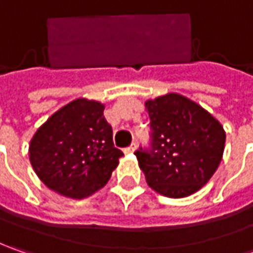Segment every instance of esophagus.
<instances>
[{"label":"esophagus","instance_id":"34e87169","mask_svg":"<svg viewBox=\"0 0 253 253\" xmlns=\"http://www.w3.org/2000/svg\"><path fill=\"white\" fill-rule=\"evenodd\" d=\"M135 149H136V143L133 142L131 146L125 148V149H124V152H125V153H131V152H133V151H135Z\"/></svg>","mask_w":253,"mask_h":253}]
</instances>
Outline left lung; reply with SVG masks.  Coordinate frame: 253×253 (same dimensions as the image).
<instances>
[{
    "label": "left lung",
    "instance_id": "left-lung-1",
    "mask_svg": "<svg viewBox=\"0 0 253 253\" xmlns=\"http://www.w3.org/2000/svg\"><path fill=\"white\" fill-rule=\"evenodd\" d=\"M145 107L151 120V145L135 155L149 187L170 199L199 191L222 159V125L176 92L148 100Z\"/></svg>",
    "mask_w": 253,
    "mask_h": 253
}]
</instances>
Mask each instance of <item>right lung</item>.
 <instances>
[{"instance_id":"1","label":"right lung","mask_w":253,"mask_h":253,"mask_svg":"<svg viewBox=\"0 0 253 253\" xmlns=\"http://www.w3.org/2000/svg\"><path fill=\"white\" fill-rule=\"evenodd\" d=\"M104 108L101 102L77 98L36 131L29 161L49 189L84 199L107 184L124 153L114 146Z\"/></svg>"}]
</instances>
